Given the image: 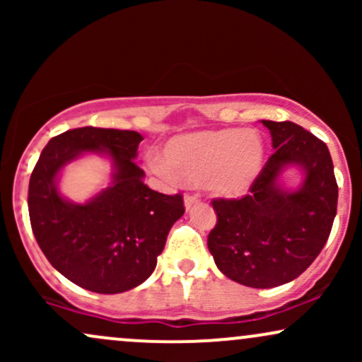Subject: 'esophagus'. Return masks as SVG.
Masks as SVG:
<instances>
[{"label":"esophagus","mask_w":362,"mask_h":362,"mask_svg":"<svg viewBox=\"0 0 362 362\" xmlns=\"http://www.w3.org/2000/svg\"><path fill=\"white\" fill-rule=\"evenodd\" d=\"M199 202V195H192V194H187L184 197V204H185V209H190L194 204H197Z\"/></svg>","instance_id":"esophagus-1"}]
</instances>
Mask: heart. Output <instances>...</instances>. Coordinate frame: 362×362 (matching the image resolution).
<instances>
[{
  "label": "heart",
  "instance_id": "b5f03b06",
  "mask_svg": "<svg viewBox=\"0 0 362 362\" xmlns=\"http://www.w3.org/2000/svg\"><path fill=\"white\" fill-rule=\"evenodd\" d=\"M265 144L257 131L219 129L182 134L165 146V160L149 158L161 177H182L192 184L207 182L214 194L242 197L264 167Z\"/></svg>",
  "mask_w": 362,
  "mask_h": 362
}]
</instances>
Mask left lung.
I'll list each match as a JSON object with an SVG mask.
<instances>
[{
    "label": "left lung",
    "mask_w": 362,
    "mask_h": 362,
    "mask_svg": "<svg viewBox=\"0 0 362 362\" xmlns=\"http://www.w3.org/2000/svg\"><path fill=\"white\" fill-rule=\"evenodd\" d=\"M274 153L242 199H214L218 223L207 236L224 276L248 288H276L301 276L325 247L337 214L330 151L298 124L262 120ZM298 166L303 182L286 189L280 175Z\"/></svg>",
    "instance_id": "left-lung-1"
}]
</instances>
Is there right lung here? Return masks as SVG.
Instances as JSON below:
<instances>
[{
  "label": "right lung",
  "instance_id": "right-lung-1",
  "mask_svg": "<svg viewBox=\"0 0 362 362\" xmlns=\"http://www.w3.org/2000/svg\"><path fill=\"white\" fill-rule=\"evenodd\" d=\"M141 141L136 131L71 129L49 141L32 172L28 214L37 243L52 267L83 289L117 294L143 284L185 213L180 194L144 184L134 163ZM88 152L110 158L112 180L80 205L62 197L57 180L66 164Z\"/></svg>",
  "mask_w": 362,
  "mask_h": 362
}]
</instances>
